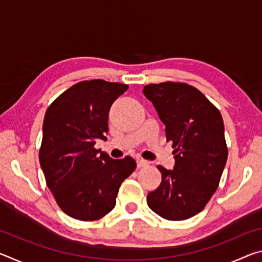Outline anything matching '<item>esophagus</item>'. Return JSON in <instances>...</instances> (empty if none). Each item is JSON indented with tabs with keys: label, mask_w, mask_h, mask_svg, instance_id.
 I'll return each instance as SVG.
<instances>
[{
	"label": "esophagus",
	"mask_w": 262,
	"mask_h": 262,
	"mask_svg": "<svg viewBox=\"0 0 262 262\" xmlns=\"http://www.w3.org/2000/svg\"><path fill=\"white\" fill-rule=\"evenodd\" d=\"M148 162L147 161H144V159H142V158H137L136 159V165H137V167H144V166H147L148 165Z\"/></svg>",
	"instance_id": "1"
}]
</instances>
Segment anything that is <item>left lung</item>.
Returning a JSON list of instances; mask_svg holds the SVG:
<instances>
[{"mask_svg":"<svg viewBox=\"0 0 262 262\" xmlns=\"http://www.w3.org/2000/svg\"><path fill=\"white\" fill-rule=\"evenodd\" d=\"M143 94L165 125L176 161L173 170L157 166L162 183L148 194V206L165 220H187L219 187L228 159L223 119L202 92L186 83L149 84Z\"/></svg>","mask_w":262,"mask_h":262,"instance_id":"8db88e82","label":"left lung"}]
</instances>
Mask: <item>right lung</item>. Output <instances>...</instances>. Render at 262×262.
<instances>
[{
	"instance_id": "right-lung-1",
	"label": "right lung",
	"mask_w": 262,
	"mask_h": 262,
	"mask_svg": "<svg viewBox=\"0 0 262 262\" xmlns=\"http://www.w3.org/2000/svg\"><path fill=\"white\" fill-rule=\"evenodd\" d=\"M127 89L103 79L83 81L46 111L39 162L56 203L73 219L96 221L108 214L121 183L135 170L132 157L113 159L95 149L97 140H107L110 108Z\"/></svg>"
}]
</instances>
